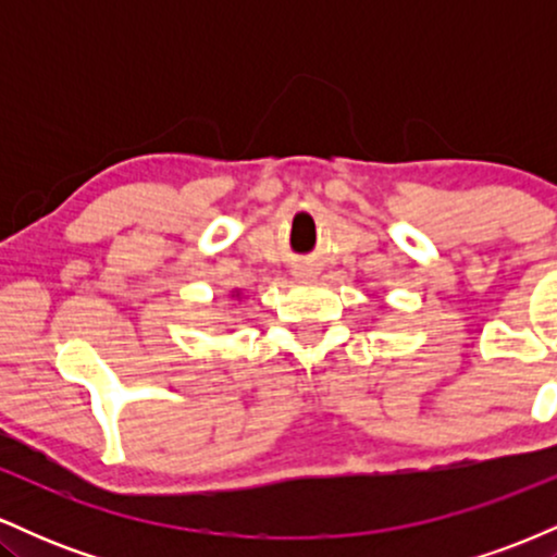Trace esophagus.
I'll use <instances>...</instances> for the list:
<instances>
[{
    "instance_id": "1",
    "label": "esophagus",
    "mask_w": 557,
    "mask_h": 557,
    "mask_svg": "<svg viewBox=\"0 0 557 557\" xmlns=\"http://www.w3.org/2000/svg\"><path fill=\"white\" fill-rule=\"evenodd\" d=\"M306 272H309V270H304V267H300V270H298V272H296V277H298V280H304V277H309V274H306Z\"/></svg>"
}]
</instances>
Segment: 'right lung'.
<instances>
[{
	"label": "right lung",
	"mask_w": 557,
	"mask_h": 557,
	"mask_svg": "<svg viewBox=\"0 0 557 557\" xmlns=\"http://www.w3.org/2000/svg\"><path fill=\"white\" fill-rule=\"evenodd\" d=\"M240 296V293L238 290H233V298H238Z\"/></svg>",
	"instance_id": "add662e5"
}]
</instances>
